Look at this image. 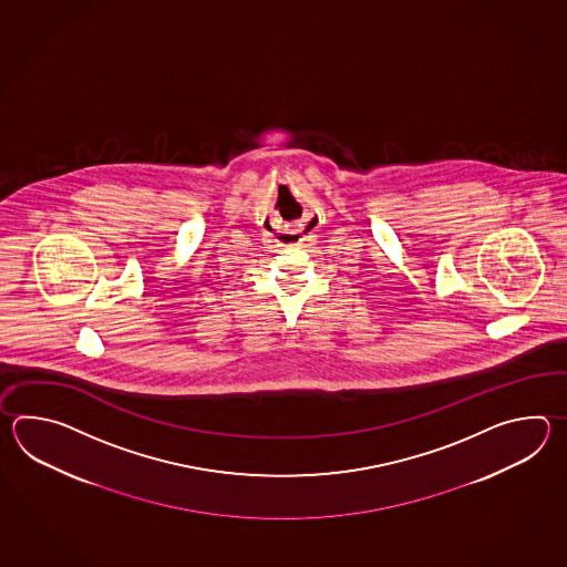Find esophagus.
Here are the masks:
<instances>
[{"instance_id": "esophagus-1", "label": "esophagus", "mask_w": 567, "mask_h": 567, "mask_svg": "<svg viewBox=\"0 0 567 567\" xmlns=\"http://www.w3.org/2000/svg\"><path fill=\"white\" fill-rule=\"evenodd\" d=\"M281 241L286 243V245H293V243L300 241V235L298 233H284Z\"/></svg>"}]
</instances>
